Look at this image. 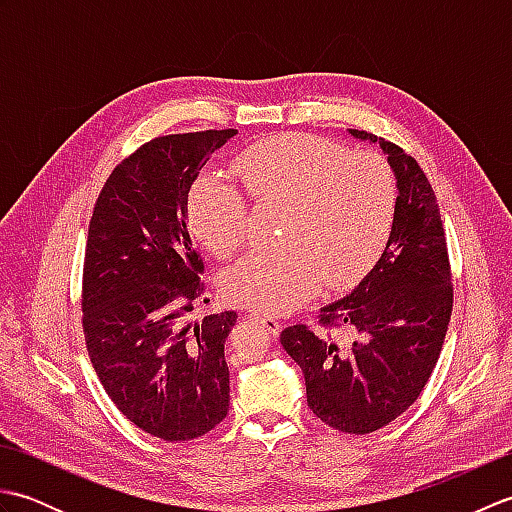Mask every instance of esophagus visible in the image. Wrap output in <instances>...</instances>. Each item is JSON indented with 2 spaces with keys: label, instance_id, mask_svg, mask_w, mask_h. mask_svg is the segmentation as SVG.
<instances>
[{
  "label": "esophagus",
  "instance_id": "obj_1",
  "mask_svg": "<svg viewBox=\"0 0 512 512\" xmlns=\"http://www.w3.org/2000/svg\"><path fill=\"white\" fill-rule=\"evenodd\" d=\"M250 317H253L255 321H259L264 325V328L273 334V336H277L279 334V330H281V323L275 319V317H270V314H262V312H253L250 314Z\"/></svg>",
  "mask_w": 512,
  "mask_h": 512
}]
</instances>
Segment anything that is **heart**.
I'll return each instance as SVG.
<instances>
[{"label": "heart", "mask_w": 512, "mask_h": 512, "mask_svg": "<svg viewBox=\"0 0 512 512\" xmlns=\"http://www.w3.org/2000/svg\"><path fill=\"white\" fill-rule=\"evenodd\" d=\"M235 176L257 204H284L279 246L255 250L226 270L222 288L239 306L286 312L319 292L356 286L389 246L398 213L396 176L374 151H345L312 134H277L246 147ZM191 231L217 257L248 235L242 191L213 173L191 184Z\"/></svg>", "instance_id": "obj_1"}]
</instances>
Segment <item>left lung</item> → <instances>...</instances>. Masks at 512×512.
Wrapping results in <instances>:
<instances>
[{
  "label": "left lung",
  "instance_id": "obj_1",
  "mask_svg": "<svg viewBox=\"0 0 512 512\" xmlns=\"http://www.w3.org/2000/svg\"><path fill=\"white\" fill-rule=\"evenodd\" d=\"M350 134L380 145L394 169V235L372 273L321 310L319 328L290 325L281 345L301 367L314 416L365 436L422 394L447 336L453 286L436 193L418 162L385 138ZM336 329L344 334L336 337Z\"/></svg>",
  "mask_w": 512,
  "mask_h": 512
}]
</instances>
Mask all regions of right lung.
<instances>
[{"mask_svg": "<svg viewBox=\"0 0 512 512\" xmlns=\"http://www.w3.org/2000/svg\"><path fill=\"white\" fill-rule=\"evenodd\" d=\"M235 134L149 140L110 173L90 220L81 299L90 361L116 409L167 442L200 438L228 413L224 343L237 314L189 323L204 297V262L187 228V198Z\"/></svg>", "mask_w": 512, "mask_h": 512, "instance_id": "add662e5", "label": "right lung"}]
</instances>
